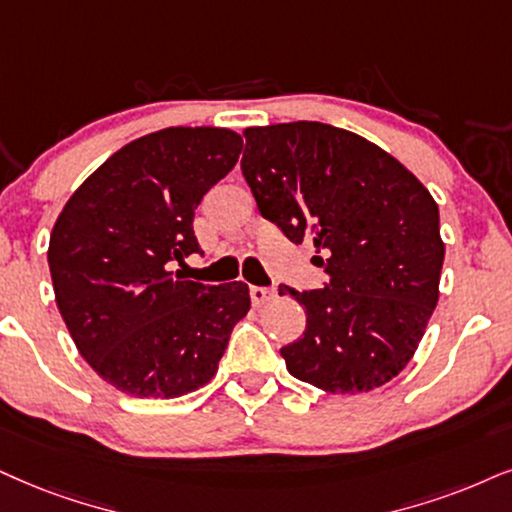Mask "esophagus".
Masks as SVG:
<instances>
[{
  "mask_svg": "<svg viewBox=\"0 0 512 512\" xmlns=\"http://www.w3.org/2000/svg\"><path fill=\"white\" fill-rule=\"evenodd\" d=\"M271 297H276L274 288H262V286H252L250 288V300L255 307H262L264 302H269Z\"/></svg>",
  "mask_w": 512,
  "mask_h": 512,
  "instance_id": "esophagus-1",
  "label": "esophagus"
}]
</instances>
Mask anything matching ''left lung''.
Here are the masks:
<instances>
[{
    "label": "left lung",
    "mask_w": 512,
    "mask_h": 512,
    "mask_svg": "<svg viewBox=\"0 0 512 512\" xmlns=\"http://www.w3.org/2000/svg\"><path fill=\"white\" fill-rule=\"evenodd\" d=\"M243 177L262 217L293 243L312 241L328 283L278 288L307 309L281 349L290 375L319 390L368 392L416 352L439 300L444 243L435 198L359 134L323 122L243 132Z\"/></svg>",
    "instance_id": "obj_1"
}]
</instances>
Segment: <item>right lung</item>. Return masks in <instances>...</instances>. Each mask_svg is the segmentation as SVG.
<instances>
[{
  "label": "right lung",
  "mask_w": 512,
  "mask_h": 512,
  "mask_svg": "<svg viewBox=\"0 0 512 512\" xmlns=\"http://www.w3.org/2000/svg\"><path fill=\"white\" fill-rule=\"evenodd\" d=\"M241 148V134L224 127L146 134L113 153L56 219L58 312L87 364L120 392L174 399L210 383L248 314L245 283L205 286L172 271L203 252L193 215Z\"/></svg>",
  "instance_id": "right-lung-1"
}]
</instances>
